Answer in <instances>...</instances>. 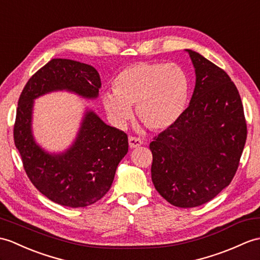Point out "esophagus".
Here are the masks:
<instances>
[{"instance_id": "obj_1", "label": "esophagus", "mask_w": 260, "mask_h": 260, "mask_svg": "<svg viewBox=\"0 0 260 260\" xmlns=\"http://www.w3.org/2000/svg\"><path fill=\"white\" fill-rule=\"evenodd\" d=\"M128 144H129V147L131 148H137V147L141 146V145L143 144V142H142L141 138L134 137V136H129Z\"/></svg>"}]
</instances>
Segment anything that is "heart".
<instances>
[{
  "label": "heart",
  "mask_w": 260,
  "mask_h": 260,
  "mask_svg": "<svg viewBox=\"0 0 260 260\" xmlns=\"http://www.w3.org/2000/svg\"><path fill=\"white\" fill-rule=\"evenodd\" d=\"M189 95V80L175 63L137 62L122 70L113 81V90L102 94V102L112 122L123 126L137 117L153 131L172 127L183 115Z\"/></svg>",
  "instance_id": "obj_1"
}]
</instances>
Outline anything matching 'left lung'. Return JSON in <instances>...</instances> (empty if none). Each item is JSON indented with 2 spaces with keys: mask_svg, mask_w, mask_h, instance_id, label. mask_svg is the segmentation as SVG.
<instances>
[{
  "mask_svg": "<svg viewBox=\"0 0 260 260\" xmlns=\"http://www.w3.org/2000/svg\"><path fill=\"white\" fill-rule=\"evenodd\" d=\"M186 52L196 74L190 103L149 148L156 190L174 206L191 208L212 201L231 184L247 125L238 89L226 72L197 52Z\"/></svg>",
  "mask_w": 260,
  "mask_h": 260,
  "instance_id": "left-lung-1",
  "label": "left lung"
}]
</instances>
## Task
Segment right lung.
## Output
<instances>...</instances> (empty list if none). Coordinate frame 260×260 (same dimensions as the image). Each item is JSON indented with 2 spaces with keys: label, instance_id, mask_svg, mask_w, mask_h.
Segmentation results:
<instances>
[{
  "label": "right lung",
  "instance_id": "right-lung-1",
  "mask_svg": "<svg viewBox=\"0 0 260 260\" xmlns=\"http://www.w3.org/2000/svg\"><path fill=\"white\" fill-rule=\"evenodd\" d=\"M101 85L93 66L53 58L29 78L20 96L14 143L24 170L42 194L62 206L85 207L110 190L119 161L128 152V138L87 110L72 146L64 153H47L36 144L32 133L34 100L63 89L93 100Z\"/></svg>",
  "mask_w": 260,
  "mask_h": 260
}]
</instances>
